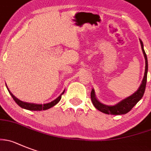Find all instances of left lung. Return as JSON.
<instances>
[{
    "label": "left lung",
    "mask_w": 151,
    "mask_h": 151,
    "mask_svg": "<svg viewBox=\"0 0 151 151\" xmlns=\"http://www.w3.org/2000/svg\"><path fill=\"white\" fill-rule=\"evenodd\" d=\"M140 43L141 46H142V52H143L144 56H145V76L142 79V84L139 86V89L137 90L134 93H132L131 96H128V97L125 98L121 102H119L117 104L114 105V106H108V105L103 104L100 103L96 97L95 95L94 90L92 89L91 93V101H92L93 104L94 106V107L99 111H100L101 112L105 113L107 114H114V115H118V114H125L128 113L135 105L140 100L143 96L144 93H145V88H146V83H147V70H148V64H147V55L145 53V50H144V45L143 42L141 40Z\"/></svg>",
    "instance_id": "1"
}]
</instances>
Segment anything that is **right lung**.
<instances>
[{"mask_svg": "<svg viewBox=\"0 0 151 151\" xmlns=\"http://www.w3.org/2000/svg\"><path fill=\"white\" fill-rule=\"evenodd\" d=\"M6 88H7L8 91H9V93H10L11 96H12V97L13 98V99H14L15 102H16V103H17L19 106H20V107H22V109H27V110H30V111L46 110V109H50V108L53 107V106H55L57 103H58V102L60 100V99H61L62 94H63V93H64V91H65V90H64V91L62 92V93L58 96V97L56 98L55 100L52 101V102H50V103H45V104H36V103H26V102H23V101L20 100V99H19L18 98H16L14 95L12 94V93L10 92V91L9 90V88H7V86H6Z\"/></svg>", "mask_w": 151, "mask_h": 151, "instance_id": "add662e5", "label": "right lung"}]
</instances>
